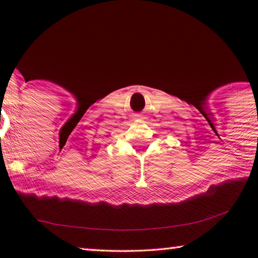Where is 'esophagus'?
Segmentation results:
<instances>
[{
	"instance_id": "esophagus-1",
	"label": "esophagus",
	"mask_w": 258,
	"mask_h": 258,
	"mask_svg": "<svg viewBox=\"0 0 258 258\" xmlns=\"http://www.w3.org/2000/svg\"><path fill=\"white\" fill-rule=\"evenodd\" d=\"M135 117H136V118H142V115H140V114H136V115H135Z\"/></svg>"
}]
</instances>
